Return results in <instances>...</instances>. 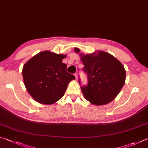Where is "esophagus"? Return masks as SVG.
I'll return each mask as SVG.
<instances>
[{
    "instance_id": "34e87169",
    "label": "esophagus",
    "mask_w": 148,
    "mask_h": 148,
    "mask_svg": "<svg viewBox=\"0 0 148 148\" xmlns=\"http://www.w3.org/2000/svg\"><path fill=\"white\" fill-rule=\"evenodd\" d=\"M75 77L76 79L77 80V78H78V73H75Z\"/></svg>"
}]
</instances>
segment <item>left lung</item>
I'll return each mask as SVG.
<instances>
[{
	"mask_svg": "<svg viewBox=\"0 0 148 148\" xmlns=\"http://www.w3.org/2000/svg\"><path fill=\"white\" fill-rule=\"evenodd\" d=\"M74 51L78 54L81 51L76 47ZM79 55L88 80L86 86L81 87L85 99L95 105H104L112 101L125 84L126 72L123 64L105 51ZM79 83L81 84L80 80Z\"/></svg>",
	"mask_w": 148,
	"mask_h": 148,
	"instance_id": "8db88e82",
	"label": "left lung"
}]
</instances>
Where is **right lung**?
<instances>
[{"label": "right lung", "mask_w": 148, "mask_h": 148, "mask_svg": "<svg viewBox=\"0 0 148 148\" xmlns=\"http://www.w3.org/2000/svg\"><path fill=\"white\" fill-rule=\"evenodd\" d=\"M66 57V54L45 51L25 64L22 71L25 86L37 102L51 105L58 101L64 96L69 82L75 79L67 72V65L62 63Z\"/></svg>", "instance_id": "1"}]
</instances>
